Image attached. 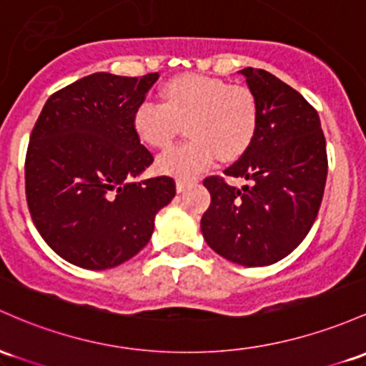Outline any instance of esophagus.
Wrapping results in <instances>:
<instances>
[{"label":"esophagus","instance_id":"1","mask_svg":"<svg viewBox=\"0 0 366 366\" xmlns=\"http://www.w3.org/2000/svg\"><path fill=\"white\" fill-rule=\"evenodd\" d=\"M187 180H182V179H177V182H175V187H177V192H184L186 191V187H187Z\"/></svg>","mask_w":366,"mask_h":366}]
</instances>
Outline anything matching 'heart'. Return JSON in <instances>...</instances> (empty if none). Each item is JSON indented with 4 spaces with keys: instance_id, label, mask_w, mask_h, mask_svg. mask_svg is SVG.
<instances>
[{
    "instance_id": "1",
    "label": "heart",
    "mask_w": 366,
    "mask_h": 366,
    "mask_svg": "<svg viewBox=\"0 0 366 366\" xmlns=\"http://www.w3.org/2000/svg\"><path fill=\"white\" fill-rule=\"evenodd\" d=\"M163 102L142 99L132 114L139 140L163 149L175 137L179 123H186L191 140L170 147L156 162L159 174L191 179L207 170L217 158L242 156L255 137L259 106L247 86H229L212 76L186 74L164 83Z\"/></svg>"
}]
</instances>
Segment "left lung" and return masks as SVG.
Wrapping results in <instances>:
<instances>
[{
    "label": "left lung",
    "instance_id": "left-lung-1",
    "mask_svg": "<svg viewBox=\"0 0 366 366\" xmlns=\"http://www.w3.org/2000/svg\"><path fill=\"white\" fill-rule=\"evenodd\" d=\"M255 95L259 124L242 158L224 170L242 189L204 179L212 202L202 232L212 250L247 267L271 266L306 238L327 182V142L318 112L299 92L264 69L239 71Z\"/></svg>",
    "mask_w": 366,
    "mask_h": 366
}]
</instances>
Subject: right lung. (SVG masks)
Masks as SVG:
<instances>
[{
    "instance_id": "right-lung-1",
    "label": "right lung",
    "mask_w": 366,
    "mask_h": 366,
    "mask_svg": "<svg viewBox=\"0 0 366 366\" xmlns=\"http://www.w3.org/2000/svg\"><path fill=\"white\" fill-rule=\"evenodd\" d=\"M158 72H95L51 95L26 156V196L41 238L67 262L104 271L149 243L175 196L170 177L139 180L152 163L132 127Z\"/></svg>"
}]
</instances>
